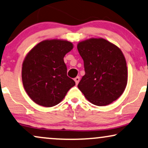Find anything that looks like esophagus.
Here are the masks:
<instances>
[{
	"mask_svg": "<svg viewBox=\"0 0 148 148\" xmlns=\"http://www.w3.org/2000/svg\"><path fill=\"white\" fill-rule=\"evenodd\" d=\"M74 81H75L76 84H78V82H79V81H80V77H79V76H76V77L74 78Z\"/></svg>",
	"mask_w": 148,
	"mask_h": 148,
	"instance_id": "esophagus-1",
	"label": "esophagus"
}]
</instances>
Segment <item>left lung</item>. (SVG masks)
<instances>
[{
  "label": "left lung",
  "mask_w": 148,
  "mask_h": 148,
  "mask_svg": "<svg viewBox=\"0 0 148 148\" xmlns=\"http://www.w3.org/2000/svg\"><path fill=\"white\" fill-rule=\"evenodd\" d=\"M85 74L78 87L90 103L107 106L123 94L127 84V67L119 47L103 38H90L77 45Z\"/></svg>",
  "instance_id": "left-lung-1"
}]
</instances>
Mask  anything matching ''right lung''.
Instances as JSON below:
<instances>
[{"label": "right lung", "mask_w": 148, "mask_h": 148, "mask_svg": "<svg viewBox=\"0 0 148 148\" xmlns=\"http://www.w3.org/2000/svg\"><path fill=\"white\" fill-rule=\"evenodd\" d=\"M73 48L72 42L47 40L29 51L22 65L21 77L25 91L35 103L45 107L56 106L75 82L67 76L64 58Z\"/></svg>", "instance_id": "obj_1"}]
</instances>
